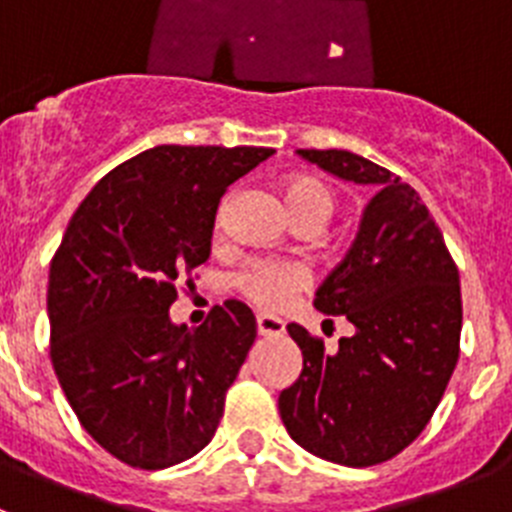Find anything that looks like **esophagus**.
Listing matches in <instances>:
<instances>
[{"label": "esophagus", "instance_id": "obj_1", "mask_svg": "<svg viewBox=\"0 0 512 512\" xmlns=\"http://www.w3.org/2000/svg\"><path fill=\"white\" fill-rule=\"evenodd\" d=\"M256 328H259L261 336H282L284 320L274 318V315H266V312H259L256 315Z\"/></svg>", "mask_w": 512, "mask_h": 512}]
</instances>
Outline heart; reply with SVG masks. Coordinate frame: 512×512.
<instances>
[{"mask_svg":"<svg viewBox=\"0 0 512 512\" xmlns=\"http://www.w3.org/2000/svg\"><path fill=\"white\" fill-rule=\"evenodd\" d=\"M284 194H287L289 210H292L295 220L320 217L325 223L333 212V192H330L328 184L320 182L318 176H292L284 184ZM307 282H310L307 271L295 261L284 259H256L235 274L238 292L264 310H282L284 305H289L300 295Z\"/></svg>","mask_w":512,"mask_h":512,"instance_id":"heart-1","label":"heart"}]
</instances>
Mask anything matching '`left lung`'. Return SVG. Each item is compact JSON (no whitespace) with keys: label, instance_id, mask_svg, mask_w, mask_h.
Returning a JSON list of instances; mask_svg holds the SVG:
<instances>
[{"label":"left lung","instance_id":"8db88e82","mask_svg":"<svg viewBox=\"0 0 512 512\" xmlns=\"http://www.w3.org/2000/svg\"><path fill=\"white\" fill-rule=\"evenodd\" d=\"M302 158L346 182L379 189L346 259L315 295L325 315L354 325L336 354L289 323L302 374L279 395L287 433L343 467H374L420 436L459 361V269L410 184L351 151L302 148ZM333 323V320H330Z\"/></svg>","mask_w":512,"mask_h":512}]
</instances>
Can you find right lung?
Masks as SVG:
<instances>
[{"label":"right lung","mask_w":512,"mask_h":512,"mask_svg":"<svg viewBox=\"0 0 512 512\" xmlns=\"http://www.w3.org/2000/svg\"><path fill=\"white\" fill-rule=\"evenodd\" d=\"M274 148L156 146L94 184L48 279L51 361L84 431L135 469L205 449L256 338L251 307L174 325L179 282L210 259L220 197Z\"/></svg>","instance_id":"obj_1"}]
</instances>
